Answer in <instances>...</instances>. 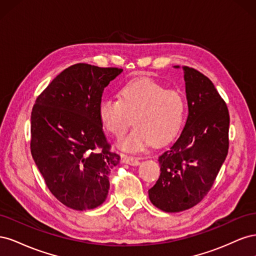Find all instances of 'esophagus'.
<instances>
[{
	"label": "esophagus",
	"instance_id": "1",
	"mask_svg": "<svg viewBox=\"0 0 256 256\" xmlns=\"http://www.w3.org/2000/svg\"><path fill=\"white\" fill-rule=\"evenodd\" d=\"M122 162H125V164L130 166H138V164H140V161H138L136 158L128 157V156H125L122 158Z\"/></svg>",
	"mask_w": 256,
	"mask_h": 256
}]
</instances>
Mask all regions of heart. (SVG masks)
<instances>
[{
    "label": "heart",
    "instance_id": "heart-1",
    "mask_svg": "<svg viewBox=\"0 0 256 256\" xmlns=\"http://www.w3.org/2000/svg\"><path fill=\"white\" fill-rule=\"evenodd\" d=\"M99 118L116 138L127 132L134 116V128L118 143L126 152H138L146 145L164 144L177 134L186 114V99L178 90L142 78L126 84L120 99L106 98L99 104Z\"/></svg>",
    "mask_w": 256,
    "mask_h": 256
}]
</instances>
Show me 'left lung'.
<instances>
[{"label": "left lung", "instance_id": "obj_1", "mask_svg": "<svg viewBox=\"0 0 256 256\" xmlns=\"http://www.w3.org/2000/svg\"><path fill=\"white\" fill-rule=\"evenodd\" d=\"M182 69L188 118L180 138L159 157V180L148 190L150 202L166 212L198 204L212 187L228 152L226 102L206 76L188 66Z\"/></svg>", "mask_w": 256, "mask_h": 256}]
</instances>
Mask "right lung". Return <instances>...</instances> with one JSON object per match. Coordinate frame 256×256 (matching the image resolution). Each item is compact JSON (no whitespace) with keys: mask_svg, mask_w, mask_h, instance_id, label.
Listing matches in <instances>:
<instances>
[{"mask_svg":"<svg viewBox=\"0 0 256 256\" xmlns=\"http://www.w3.org/2000/svg\"><path fill=\"white\" fill-rule=\"evenodd\" d=\"M122 68L74 64L37 97L30 114V152L44 182L60 203L76 210L102 205L110 189L111 152L99 118L104 88Z\"/></svg>","mask_w":256,"mask_h":256,"instance_id":"obj_1","label":"right lung"}]
</instances>
